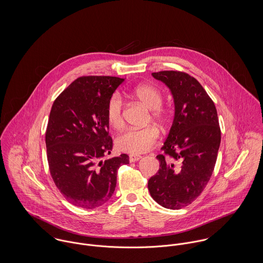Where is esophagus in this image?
Listing matches in <instances>:
<instances>
[{
	"label": "esophagus",
	"instance_id": "esophagus-1",
	"mask_svg": "<svg viewBox=\"0 0 263 263\" xmlns=\"http://www.w3.org/2000/svg\"><path fill=\"white\" fill-rule=\"evenodd\" d=\"M141 158H142V156H140V155L132 154V155H129V162H137V161H139Z\"/></svg>",
	"mask_w": 263,
	"mask_h": 263
}]
</instances>
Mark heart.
<instances>
[{
  "label": "heart",
  "mask_w": 263,
  "mask_h": 263,
  "mask_svg": "<svg viewBox=\"0 0 263 263\" xmlns=\"http://www.w3.org/2000/svg\"><path fill=\"white\" fill-rule=\"evenodd\" d=\"M136 98L152 110V117L164 124L167 114L162 107L163 94L153 85H141L134 92ZM106 118L108 124L115 130L122 129L124 125L123 101L119 94L115 93L108 100L106 106ZM160 136L156 126L149 125L143 128H130L123 133L116 141L117 148L129 154L145 153L156 144Z\"/></svg>",
  "instance_id": "obj_1"
}]
</instances>
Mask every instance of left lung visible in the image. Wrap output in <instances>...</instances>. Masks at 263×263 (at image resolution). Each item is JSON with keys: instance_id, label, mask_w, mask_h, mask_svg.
Returning <instances> with one entry per match:
<instances>
[{"instance_id": "obj_1", "label": "left lung", "mask_w": 263, "mask_h": 263, "mask_svg": "<svg viewBox=\"0 0 263 263\" xmlns=\"http://www.w3.org/2000/svg\"><path fill=\"white\" fill-rule=\"evenodd\" d=\"M152 75L170 89L175 114L161 148L164 154L157 156L160 169L148 188L160 205L179 210L200 195L213 174L221 144L218 113L195 78L178 71Z\"/></svg>"}]
</instances>
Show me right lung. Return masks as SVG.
<instances>
[{
    "label": "right lung",
    "mask_w": 263,
    "mask_h": 263,
    "mask_svg": "<svg viewBox=\"0 0 263 263\" xmlns=\"http://www.w3.org/2000/svg\"><path fill=\"white\" fill-rule=\"evenodd\" d=\"M123 81L83 76L52 104L45 132L48 167L55 186L78 208L92 210L109 200L118 168L129 162L126 154L103 161L112 150L106 106Z\"/></svg>",
    "instance_id": "add662e5"
}]
</instances>
